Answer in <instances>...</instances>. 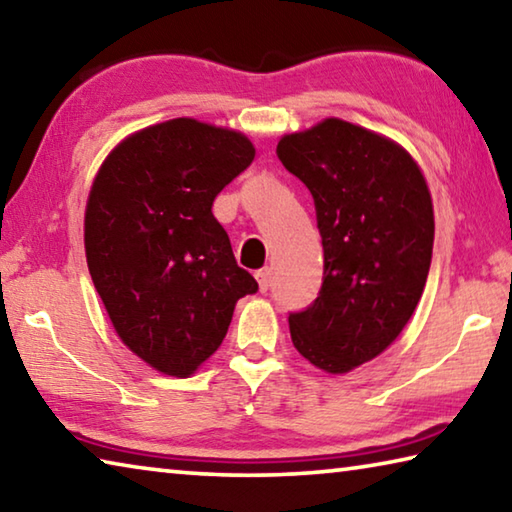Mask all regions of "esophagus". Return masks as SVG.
<instances>
[{"label":"esophagus","instance_id":"34e87169","mask_svg":"<svg viewBox=\"0 0 512 512\" xmlns=\"http://www.w3.org/2000/svg\"><path fill=\"white\" fill-rule=\"evenodd\" d=\"M257 282H259V291H268L271 289V268H259V271L255 273Z\"/></svg>","mask_w":512,"mask_h":512}]
</instances>
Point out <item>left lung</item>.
<instances>
[{
  "label": "left lung",
  "instance_id": "obj_1",
  "mask_svg": "<svg viewBox=\"0 0 512 512\" xmlns=\"http://www.w3.org/2000/svg\"><path fill=\"white\" fill-rule=\"evenodd\" d=\"M277 158L314 196L323 284L291 311L296 350L316 368L348 372L391 345L427 284L433 207L402 146L343 119L282 137Z\"/></svg>",
  "mask_w": 512,
  "mask_h": 512
}]
</instances>
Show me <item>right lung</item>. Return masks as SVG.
Segmentation results:
<instances>
[{"label": "right lung", "instance_id": "obj_1", "mask_svg": "<svg viewBox=\"0 0 512 512\" xmlns=\"http://www.w3.org/2000/svg\"><path fill=\"white\" fill-rule=\"evenodd\" d=\"M255 158L246 135L171 119L121 142L85 210V255L119 339L187 377L214 354L257 282L237 266L212 203Z\"/></svg>", "mask_w": 512, "mask_h": 512}]
</instances>
